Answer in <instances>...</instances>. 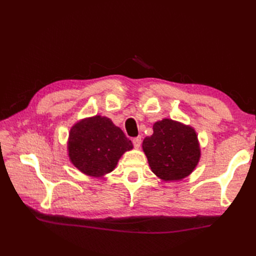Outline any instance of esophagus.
Listing matches in <instances>:
<instances>
[{"label":"esophagus","instance_id":"34e87169","mask_svg":"<svg viewBox=\"0 0 256 256\" xmlns=\"http://www.w3.org/2000/svg\"><path fill=\"white\" fill-rule=\"evenodd\" d=\"M132 142H133V144H134L135 148H138L140 146V143H142V138H140V136L134 138H133V140H132Z\"/></svg>","mask_w":256,"mask_h":256}]
</instances>
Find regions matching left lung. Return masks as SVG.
<instances>
[{"mask_svg": "<svg viewBox=\"0 0 256 256\" xmlns=\"http://www.w3.org/2000/svg\"><path fill=\"white\" fill-rule=\"evenodd\" d=\"M153 130V135L143 140L150 170L164 180L187 177L197 166L200 157L196 132L170 118L156 122Z\"/></svg>", "mask_w": 256, "mask_h": 256, "instance_id": "obj_1", "label": "left lung"}]
</instances>
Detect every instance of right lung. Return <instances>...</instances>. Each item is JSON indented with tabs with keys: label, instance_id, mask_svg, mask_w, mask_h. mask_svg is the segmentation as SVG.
Here are the masks:
<instances>
[{
	"label": "right lung",
	"instance_id": "add662e5",
	"mask_svg": "<svg viewBox=\"0 0 256 256\" xmlns=\"http://www.w3.org/2000/svg\"><path fill=\"white\" fill-rule=\"evenodd\" d=\"M132 148V142L122 130L106 116L82 120L69 134L70 160L89 176L99 177L112 172L124 152Z\"/></svg>",
	"mask_w": 256,
	"mask_h": 256
}]
</instances>
